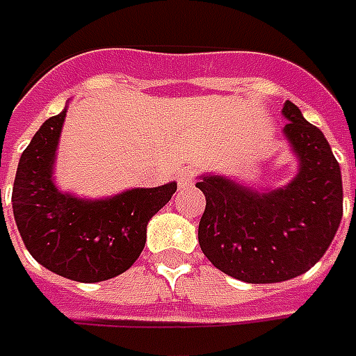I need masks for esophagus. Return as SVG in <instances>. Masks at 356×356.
Masks as SVG:
<instances>
[{
	"mask_svg": "<svg viewBox=\"0 0 356 356\" xmlns=\"http://www.w3.org/2000/svg\"><path fill=\"white\" fill-rule=\"evenodd\" d=\"M176 178H178V186H180V188H188V186H191V184L195 182V172H193L191 168H184V170H180V174H178Z\"/></svg>",
	"mask_w": 356,
	"mask_h": 356,
	"instance_id": "1",
	"label": "esophagus"
}]
</instances>
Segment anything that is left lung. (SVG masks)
Masks as SVG:
<instances>
[{
    "mask_svg": "<svg viewBox=\"0 0 356 356\" xmlns=\"http://www.w3.org/2000/svg\"><path fill=\"white\" fill-rule=\"evenodd\" d=\"M282 115L299 172L286 186L257 191L226 176L207 174L195 184L205 193L199 245L211 263L247 284L297 278L324 257L343 216L341 170L330 143L299 107Z\"/></svg>",
    "mask_w": 356,
    "mask_h": 356,
    "instance_id": "8db88e82",
    "label": "left lung"
}]
</instances>
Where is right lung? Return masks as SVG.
I'll return each mask as SVG.
<instances>
[{"label":"right lung","instance_id":"add662e5","mask_svg":"<svg viewBox=\"0 0 356 356\" xmlns=\"http://www.w3.org/2000/svg\"><path fill=\"white\" fill-rule=\"evenodd\" d=\"M67 109L47 118L22 151L13 214L29 253L47 270L74 282H103L140 257L147 222L170 201L176 182L134 188L107 199H80L53 182V163Z\"/></svg>","mask_w":356,"mask_h":356}]
</instances>
